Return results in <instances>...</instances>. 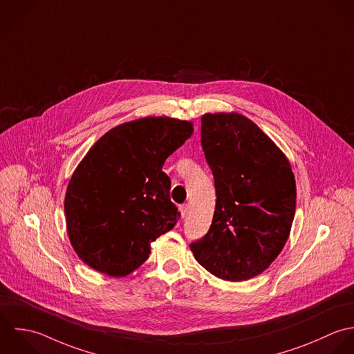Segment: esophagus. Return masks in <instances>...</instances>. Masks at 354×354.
Here are the masks:
<instances>
[{
    "label": "esophagus",
    "mask_w": 354,
    "mask_h": 354,
    "mask_svg": "<svg viewBox=\"0 0 354 354\" xmlns=\"http://www.w3.org/2000/svg\"><path fill=\"white\" fill-rule=\"evenodd\" d=\"M180 213H181V217L185 218V217L188 216V213H189V206H188V205L180 206Z\"/></svg>",
    "instance_id": "34e87169"
}]
</instances>
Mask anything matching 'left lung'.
Wrapping results in <instances>:
<instances>
[{
	"label": "left lung",
	"instance_id": "obj_1",
	"mask_svg": "<svg viewBox=\"0 0 354 354\" xmlns=\"http://www.w3.org/2000/svg\"><path fill=\"white\" fill-rule=\"evenodd\" d=\"M201 142L217 199L209 232L191 250L212 274L248 280L269 268L290 236L297 203L291 165L251 119L237 113L205 114Z\"/></svg>",
	"mask_w": 354,
	"mask_h": 354
}]
</instances>
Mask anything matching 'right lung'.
Listing matches in <instances>:
<instances>
[{
  "mask_svg": "<svg viewBox=\"0 0 354 354\" xmlns=\"http://www.w3.org/2000/svg\"><path fill=\"white\" fill-rule=\"evenodd\" d=\"M192 133V122L145 117L113 127L88 151L64 198L70 243L88 266L126 276L174 228L180 213L162 167Z\"/></svg>",
  "mask_w": 354,
  "mask_h": 354,
  "instance_id": "1",
  "label": "right lung"
}]
</instances>
